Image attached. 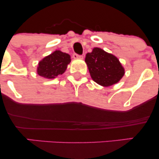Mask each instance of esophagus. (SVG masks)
I'll list each match as a JSON object with an SVG mask.
<instances>
[{
  "instance_id": "esophagus-1",
  "label": "esophagus",
  "mask_w": 159,
  "mask_h": 159,
  "mask_svg": "<svg viewBox=\"0 0 159 159\" xmlns=\"http://www.w3.org/2000/svg\"><path fill=\"white\" fill-rule=\"evenodd\" d=\"M73 58L74 59H83V55H78L77 54H73Z\"/></svg>"
}]
</instances>
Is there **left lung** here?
Masks as SVG:
<instances>
[{"mask_svg": "<svg viewBox=\"0 0 159 159\" xmlns=\"http://www.w3.org/2000/svg\"><path fill=\"white\" fill-rule=\"evenodd\" d=\"M85 62L92 79L103 87L115 84L125 74L118 58L102 48H94L92 52L87 53Z\"/></svg>", "mask_w": 159, "mask_h": 159, "instance_id": "left-lung-1", "label": "left lung"}]
</instances>
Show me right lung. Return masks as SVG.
<instances>
[{
	"mask_svg": "<svg viewBox=\"0 0 159 159\" xmlns=\"http://www.w3.org/2000/svg\"><path fill=\"white\" fill-rule=\"evenodd\" d=\"M70 61L69 54L57 50L39 62L37 74L48 79L55 78L59 75L64 73Z\"/></svg>",
	"mask_w": 159,
	"mask_h": 159,
	"instance_id": "right-lung-1",
	"label": "right lung"
}]
</instances>
